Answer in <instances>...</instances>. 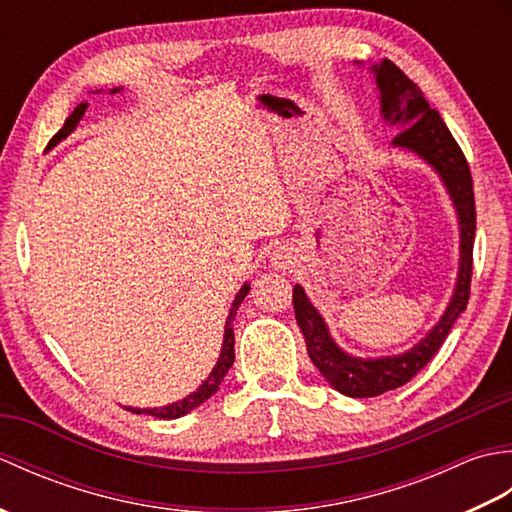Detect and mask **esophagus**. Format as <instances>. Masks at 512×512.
I'll return each mask as SVG.
<instances>
[{
    "label": "esophagus",
    "mask_w": 512,
    "mask_h": 512,
    "mask_svg": "<svg viewBox=\"0 0 512 512\" xmlns=\"http://www.w3.org/2000/svg\"><path fill=\"white\" fill-rule=\"evenodd\" d=\"M270 262H273L275 268L286 270V268L295 264V253H292V250L286 248V246H279V248H275V253H273V257H270Z\"/></svg>",
    "instance_id": "34e87169"
}]
</instances>
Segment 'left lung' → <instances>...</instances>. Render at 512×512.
I'll return each mask as SVG.
<instances>
[{
    "instance_id": "obj_1",
    "label": "left lung",
    "mask_w": 512,
    "mask_h": 512,
    "mask_svg": "<svg viewBox=\"0 0 512 512\" xmlns=\"http://www.w3.org/2000/svg\"><path fill=\"white\" fill-rule=\"evenodd\" d=\"M376 83L380 90V110L389 125H402L400 134L394 138L396 147H407L416 151L429 165L440 173L453 198L455 209L460 217L462 235V259L458 286H455L453 299L440 323L433 328L427 339H422L416 347L400 356L376 358V361H363L341 352L330 339L328 328L321 314L314 310L301 286L292 290V306H295L297 325L306 339L310 361L317 365L325 380L339 389L341 394L352 398H372L385 391L396 389L409 383L420 369L427 365L433 354L447 339L455 319L464 312L471 297V277H473V242H475V193L471 167L466 162L464 151L458 140L444 125L442 116L424 99L418 83H413L394 61L383 59L374 65Z\"/></svg>"
}]
</instances>
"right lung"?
<instances>
[{
	"label": "right lung",
	"instance_id": "right-lung-1",
	"mask_svg": "<svg viewBox=\"0 0 512 512\" xmlns=\"http://www.w3.org/2000/svg\"><path fill=\"white\" fill-rule=\"evenodd\" d=\"M114 92H116V90H114ZM85 110H88V103L76 105V110H74L68 118H65L63 127L59 129L57 134H54V136L50 138L48 147H54V145L59 143V140H63L65 136H68V134L72 132V129L76 127V123L81 121V116L85 114ZM248 290H250V286H248V284H244V288L237 292V297H235V301H233V308H231V314H228V321H226V332H224L222 354H220V358H217V365L213 367V372L209 374V378L204 380V385H202L198 391H193V394H191V396H187L184 400L173 402V405L160 407V409H129V411H134V413H147V416H154V418L173 420V418H180V416H184V413H189V411H191V409H195V407H200L204 400H209V398L215 394V391L220 389V383L224 380L226 372H228V369H231V365L235 363V334H233V328H231V321L235 319L239 303L244 301V297L248 295Z\"/></svg>",
	"mask_w": 512,
	"mask_h": 512
}]
</instances>
